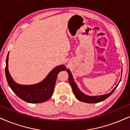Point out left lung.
<instances>
[{
    "label": "left lung",
    "mask_w": 130,
    "mask_h": 130,
    "mask_svg": "<svg viewBox=\"0 0 130 130\" xmlns=\"http://www.w3.org/2000/svg\"><path fill=\"white\" fill-rule=\"evenodd\" d=\"M67 72H68L69 74V83L70 86H71L72 89L73 93H74L75 97L76 98V99L80 101L86 102V103H90V104L98 103V102H101L102 101L105 100V99H106L107 98L109 97L113 93V92L115 90V89H116V87H118V86L119 85V84L117 85L116 87L114 88V89H113L111 92H110L108 94H102V95H98V96H89V95H87V94H84V93H83L79 89V88L78 87L77 85H76V83H75L74 79H73V77L72 76V74L71 72H70V70L69 69H67ZM121 72L122 73V69L121 70Z\"/></svg>",
    "instance_id": "obj_1"
}]
</instances>
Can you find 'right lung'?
Listing matches in <instances>:
<instances>
[{
	"label": "right lung",
	"mask_w": 130,
	"mask_h": 130,
	"mask_svg": "<svg viewBox=\"0 0 130 130\" xmlns=\"http://www.w3.org/2000/svg\"><path fill=\"white\" fill-rule=\"evenodd\" d=\"M8 57L9 53L6 59L5 75L7 82L17 96L29 103H40L50 98L54 92L58 74L62 70H66L64 64L58 66L51 70L40 83L31 85L19 84L14 81L9 72Z\"/></svg>",
	"instance_id": "add662e5"
}]
</instances>
